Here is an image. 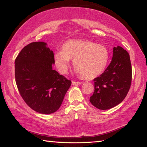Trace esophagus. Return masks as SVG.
<instances>
[{
  "label": "esophagus",
  "instance_id": "34e87169",
  "mask_svg": "<svg viewBox=\"0 0 147 147\" xmlns=\"http://www.w3.org/2000/svg\"><path fill=\"white\" fill-rule=\"evenodd\" d=\"M82 83L81 82H76V81H72V85H80Z\"/></svg>",
  "mask_w": 147,
  "mask_h": 147
}]
</instances>
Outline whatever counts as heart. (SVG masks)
I'll list each match as a JSON object with an SVG mask.
<instances>
[{
    "mask_svg": "<svg viewBox=\"0 0 147 147\" xmlns=\"http://www.w3.org/2000/svg\"><path fill=\"white\" fill-rule=\"evenodd\" d=\"M110 54L103 45L85 40H71L65 42L62 51L54 55L55 66L60 73H67L74 59V67L81 78L92 79L101 75L106 69Z\"/></svg>",
    "mask_w": 147,
    "mask_h": 147,
    "instance_id": "1",
    "label": "heart"
}]
</instances>
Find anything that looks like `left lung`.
I'll return each mask as SVG.
<instances>
[{"instance_id":"8db88e82","label":"left lung","mask_w":147,"mask_h":147,"mask_svg":"<svg viewBox=\"0 0 147 147\" xmlns=\"http://www.w3.org/2000/svg\"><path fill=\"white\" fill-rule=\"evenodd\" d=\"M132 70L128 53L121 46L113 47L110 64L94 79V92L90 102L99 109L106 110L121 103L129 90Z\"/></svg>"}]
</instances>
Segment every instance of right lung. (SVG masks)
I'll use <instances>...</instances> for the list:
<instances>
[{"label":"right lung","mask_w":147,"mask_h":147,"mask_svg":"<svg viewBox=\"0 0 147 147\" xmlns=\"http://www.w3.org/2000/svg\"><path fill=\"white\" fill-rule=\"evenodd\" d=\"M47 45L36 42L23 48L15 61V78L26 104L48 115L59 109L71 82L53 69V51Z\"/></svg>","instance_id":"add662e5"}]
</instances>
